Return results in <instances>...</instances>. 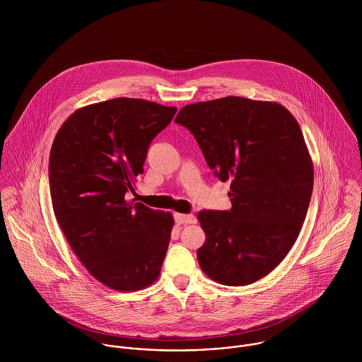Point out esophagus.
I'll use <instances>...</instances> for the list:
<instances>
[{"label": "esophagus", "mask_w": 362, "mask_h": 362, "mask_svg": "<svg viewBox=\"0 0 362 362\" xmlns=\"http://www.w3.org/2000/svg\"><path fill=\"white\" fill-rule=\"evenodd\" d=\"M174 220H175L177 224H191V223H195V216L175 213L174 214Z\"/></svg>", "instance_id": "34e87169"}]
</instances>
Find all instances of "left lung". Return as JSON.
<instances>
[{
	"mask_svg": "<svg viewBox=\"0 0 362 362\" xmlns=\"http://www.w3.org/2000/svg\"><path fill=\"white\" fill-rule=\"evenodd\" d=\"M175 122L231 182L230 210L198 213L206 234L199 264L217 283L251 284L286 258L308 211L313 168L301 128L281 104L237 96L188 104Z\"/></svg>",
	"mask_w": 362,
	"mask_h": 362,
	"instance_id": "1",
	"label": "left lung"
}]
</instances>
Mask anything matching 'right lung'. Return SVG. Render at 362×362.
Masks as SVG:
<instances>
[{
    "label": "right lung",
    "mask_w": 362,
    "mask_h": 362,
    "mask_svg": "<svg viewBox=\"0 0 362 362\" xmlns=\"http://www.w3.org/2000/svg\"><path fill=\"white\" fill-rule=\"evenodd\" d=\"M175 107L117 98L76 110L52 142L49 180L55 218L75 255L110 288L136 291L160 274L174 220L139 202L135 177Z\"/></svg>",
    "instance_id": "1"
}]
</instances>
